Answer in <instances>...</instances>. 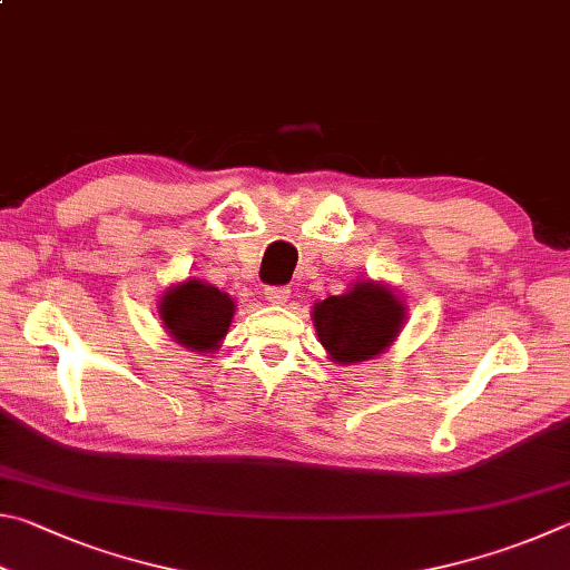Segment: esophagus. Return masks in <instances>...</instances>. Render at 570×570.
<instances>
[{
  "label": "esophagus",
  "instance_id": "34e87169",
  "mask_svg": "<svg viewBox=\"0 0 570 570\" xmlns=\"http://www.w3.org/2000/svg\"><path fill=\"white\" fill-rule=\"evenodd\" d=\"M287 297H291V291H287V287H265V301L269 305H285Z\"/></svg>",
  "mask_w": 570,
  "mask_h": 570
}]
</instances>
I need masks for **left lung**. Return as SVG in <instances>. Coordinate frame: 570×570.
<instances>
[{
    "instance_id": "1",
    "label": "left lung",
    "mask_w": 570,
    "mask_h": 570,
    "mask_svg": "<svg viewBox=\"0 0 570 570\" xmlns=\"http://www.w3.org/2000/svg\"><path fill=\"white\" fill-rule=\"evenodd\" d=\"M311 317L327 361L355 365L383 355L397 341L407 307L381 279H357L343 295L315 303Z\"/></svg>"
}]
</instances>
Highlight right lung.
I'll list each match as a JSON object with an SVG mask.
<instances>
[{
	"mask_svg": "<svg viewBox=\"0 0 570 570\" xmlns=\"http://www.w3.org/2000/svg\"><path fill=\"white\" fill-rule=\"evenodd\" d=\"M165 333L193 353H213L223 345L235 315V301L205 279L187 277L169 285L157 303Z\"/></svg>",
	"mask_w": 570,
	"mask_h": 570,
	"instance_id": "obj_1",
	"label": "right lung"
}]
</instances>
